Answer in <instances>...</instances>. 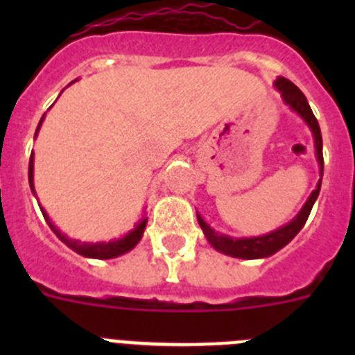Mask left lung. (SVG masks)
Wrapping results in <instances>:
<instances>
[{"mask_svg":"<svg viewBox=\"0 0 355 355\" xmlns=\"http://www.w3.org/2000/svg\"><path fill=\"white\" fill-rule=\"evenodd\" d=\"M275 89L281 92L283 96V101L290 106L293 112L300 115L304 119L309 130L313 133V139H315V149H316V159H318L320 165V175H324V153H322V133H320V126L316 117L313 115V110L307 103L306 96L300 92V89L297 85L291 83L290 80L286 78L279 76L275 80ZM320 187H322V178H320L318 184L311 192L309 199L306 200V205L302 206V209L299 211V215L295 216L293 220L288 222L286 225L283 227L275 229L272 233L263 234V236H252V238H233L227 236V234H220L216 233L215 229L209 227L208 224L205 222V218L197 213V220H199L200 229H202V233L205 236L208 238V241L215 247L218 252L227 254V256H233V258H241V259H259V258H268L272 254H275L277 250L283 249L284 245H288L297 233H299L300 229L304 227L306 224L307 216L311 213L313 205H315V200L318 199L320 193Z\"/></svg>","mask_w":355,"mask_h":355,"instance_id":"obj_1","label":"left lung"}]
</instances>
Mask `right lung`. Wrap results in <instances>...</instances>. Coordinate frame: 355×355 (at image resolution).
I'll list each match as a JSON object with an SVG mask.
<instances>
[{"label": "right lung", "mask_w": 355, "mask_h": 355, "mask_svg": "<svg viewBox=\"0 0 355 355\" xmlns=\"http://www.w3.org/2000/svg\"><path fill=\"white\" fill-rule=\"evenodd\" d=\"M42 121H44V115H42V119H40L39 126H37L35 137H37V133H39L40 126H42ZM28 181H30L31 192L35 193V187H33V150H31L30 167H28ZM40 211H42L44 218H46V222L49 224V227H51L53 233L60 238V240L64 241L69 249H72L74 252L81 254V256H85V258H94V259H112V258H117V256H121V254H126L128 250H131L135 245H137V243H139L140 238H142V234H144V229H146V224H147V218L144 216L142 220L135 225V229H131L126 236H122V238H119V240H112V241H97V243H87V241L72 240V238L65 236L64 233H60V229H56L55 225H53L51 218H49L48 213L44 211V208H40Z\"/></svg>", "instance_id": "1"}]
</instances>
